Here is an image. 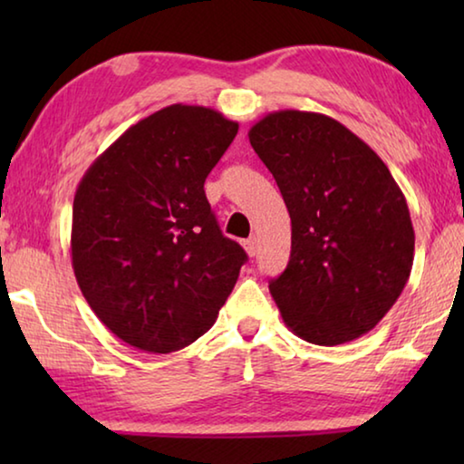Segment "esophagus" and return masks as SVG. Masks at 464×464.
Returning a JSON list of instances; mask_svg holds the SVG:
<instances>
[{
    "label": "esophagus",
    "instance_id": "obj_1",
    "mask_svg": "<svg viewBox=\"0 0 464 464\" xmlns=\"http://www.w3.org/2000/svg\"><path fill=\"white\" fill-rule=\"evenodd\" d=\"M243 249L247 251V256L254 257L257 254V239L256 237H249V239L243 241Z\"/></svg>",
    "mask_w": 464,
    "mask_h": 464
}]
</instances>
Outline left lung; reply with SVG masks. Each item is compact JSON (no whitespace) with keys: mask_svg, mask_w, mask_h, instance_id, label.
Here are the masks:
<instances>
[{"mask_svg":"<svg viewBox=\"0 0 464 464\" xmlns=\"http://www.w3.org/2000/svg\"><path fill=\"white\" fill-rule=\"evenodd\" d=\"M247 137L293 225L288 266L270 282L282 321L317 345L368 334L411 274L415 233L401 188L362 139L325 114L278 110Z\"/></svg>","mask_w":464,"mask_h":464,"instance_id":"1","label":"left lung"}]
</instances>
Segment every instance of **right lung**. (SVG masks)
<instances>
[{
  "instance_id": "obj_1",
  "label": "right lung",
  "mask_w": 464,
  "mask_h": 464,
  "mask_svg": "<svg viewBox=\"0 0 464 464\" xmlns=\"http://www.w3.org/2000/svg\"><path fill=\"white\" fill-rule=\"evenodd\" d=\"M237 130L213 108L166 106L124 130L77 186V285L132 348L168 354L190 345L239 278L246 251L218 229L204 194Z\"/></svg>"
}]
</instances>
